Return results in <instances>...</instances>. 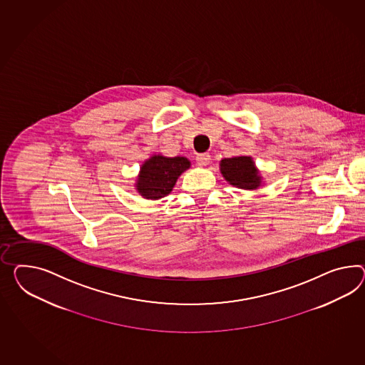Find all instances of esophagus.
Here are the masks:
<instances>
[{"instance_id": "34e87169", "label": "esophagus", "mask_w": 365, "mask_h": 365, "mask_svg": "<svg viewBox=\"0 0 365 365\" xmlns=\"http://www.w3.org/2000/svg\"><path fill=\"white\" fill-rule=\"evenodd\" d=\"M196 161L198 167H206L210 163V156H209V153L197 155Z\"/></svg>"}]
</instances>
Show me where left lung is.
<instances>
[{"label": "left lung", "mask_w": 365, "mask_h": 365, "mask_svg": "<svg viewBox=\"0 0 365 365\" xmlns=\"http://www.w3.org/2000/svg\"><path fill=\"white\" fill-rule=\"evenodd\" d=\"M222 178L233 187L245 190H255L263 185L259 169L252 156H234L220 161Z\"/></svg>", "instance_id": "1"}]
</instances>
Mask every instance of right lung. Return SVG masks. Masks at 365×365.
I'll return each instance as SVG.
<instances>
[{
  "label": "right lung",
  "instance_id": "1",
  "mask_svg": "<svg viewBox=\"0 0 365 365\" xmlns=\"http://www.w3.org/2000/svg\"><path fill=\"white\" fill-rule=\"evenodd\" d=\"M189 168L190 161L184 156L168 158L155 153L141 164L135 189L145 200H160L168 196L181 173Z\"/></svg>",
  "mask_w": 365,
  "mask_h": 365
}]
</instances>
